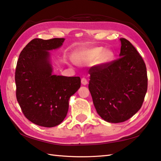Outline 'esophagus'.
Segmentation results:
<instances>
[{
	"label": "esophagus",
	"mask_w": 161,
	"mask_h": 161,
	"mask_svg": "<svg viewBox=\"0 0 161 161\" xmlns=\"http://www.w3.org/2000/svg\"><path fill=\"white\" fill-rule=\"evenodd\" d=\"M81 84H82L83 85H86V84H88V81H87V80H86L85 78H82V79H81Z\"/></svg>",
	"instance_id": "1"
}]
</instances>
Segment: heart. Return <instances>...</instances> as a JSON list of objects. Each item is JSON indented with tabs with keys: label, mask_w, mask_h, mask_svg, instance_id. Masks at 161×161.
Returning a JSON list of instances; mask_svg holds the SVG:
<instances>
[{
	"label": "heart",
	"mask_w": 161,
	"mask_h": 161,
	"mask_svg": "<svg viewBox=\"0 0 161 161\" xmlns=\"http://www.w3.org/2000/svg\"><path fill=\"white\" fill-rule=\"evenodd\" d=\"M114 53L111 50H104L102 47H95L80 51L75 57L78 64H90L97 61V64H105L112 60Z\"/></svg>",
	"instance_id": "heart-1"
}]
</instances>
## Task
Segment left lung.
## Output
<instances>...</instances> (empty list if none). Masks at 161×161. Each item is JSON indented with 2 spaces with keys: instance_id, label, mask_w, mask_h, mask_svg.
<instances>
[{
  "instance_id": "left-lung-1",
  "label": "left lung",
  "mask_w": 161,
  "mask_h": 161,
  "mask_svg": "<svg viewBox=\"0 0 161 161\" xmlns=\"http://www.w3.org/2000/svg\"><path fill=\"white\" fill-rule=\"evenodd\" d=\"M120 40V58L89 69V89L94 107L109 123H121L134 115L142 106L148 88L142 57L129 40Z\"/></svg>"
}]
</instances>
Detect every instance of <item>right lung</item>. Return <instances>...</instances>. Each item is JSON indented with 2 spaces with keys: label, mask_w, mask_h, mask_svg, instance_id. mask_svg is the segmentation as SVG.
Instances as JSON below:
<instances>
[{
  "label": "right lung",
  "mask_w": 161,
  "mask_h": 161,
  "mask_svg": "<svg viewBox=\"0 0 161 161\" xmlns=\"http://www.w3.org/2000/svg\"><path fill=\"white\" fill-rule=\"evenodd\" d=\"M64 38H35L20 54L15 80L16 98L25 116L43 127L61 124L67 116L69 99L81 86L80 77L53 74L50 50L60 47Z\"/></svg>",
  "instance_id": "obj_1"
}]
</instances>
